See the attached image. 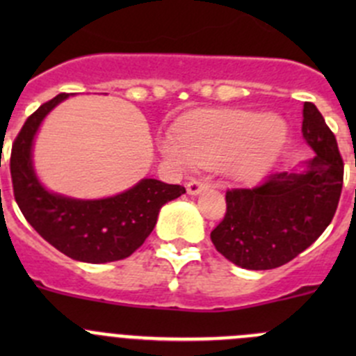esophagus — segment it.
Wrapping results in <instances>:
<instances>
[{
  "mask_svg": "<svg viewBox=\"0 0 356 356\" xmlns=\"http://www.w3.org/2000/svg\"><path fill=\"white\" fill-rule=\"evenodd\" d=\"M207 188H208L207 182L198 181V179H193V181H189L188 184H186V189H188V195H193V196L200 195V193L204 191V189H207Z\"/></svg>",
  "mask_w": 356,
  "mask_h": 356,
  "instance_id": "1",
  "label": "esophagus"
}]
</instances>
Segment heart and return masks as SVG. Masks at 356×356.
<instances>
[{
    "label": "heart",
    "mask_w": 356,
    "mask_h": 356,
    "mask_svg": "<svg viewBox=\"0 0 356 356\" xmlns=\"http://www.w3.org/2000/svg\"><path fill=\"white\" fill-rule=\"evenodd\" d=\"M288 125L279 115L222 111L182 122L167 134L160 149L181 168L217 165L232 177L248 179L267 170L281 153Z\"/></svg>",
    "instance_id": "heart-1"
}]
</instances>
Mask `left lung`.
Here are the masks:
<instances>
[{
    "instance_id": "obj_1",
    "label": "left lung",
    "mask_w": 356,
    "mask_h": 356,
    "mask_svg": "<svg viewBox=\"0 0 356 356\" xmlns=\"http://www.w3.org/2000/svg\"><path fill=\"white\" fill-rule=\"evenodd\" d=\"M301 134L314 158L253 189H229L227 211L210 238L218 253L248 270H270L307 250L331 224L343 188V158L314 103L303 105Z\"/></svg>"
}]
</instances>
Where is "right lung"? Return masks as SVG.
I'll list each match as a JSON object with an SVG mask.
<instances>
[{"label":"right lung","mask_w":356,"mask_h":356,"mask_svg":"<svg viewBox=\"0 0 356 356\" xmlns=\"http://www.w3.org/2000/svg\"><path fill=\"white\" fill-rule=\"evenodd\" d=\"M67 98L63 92L39 106L17 136L10 158L15 201L39 236L72 260H124L152 234L160 208L186 189L156 179H141L127 191L99 200L70 198L46 189L34 170L32 146L46 115Z\"/></svg>","instance_id":"1"}]
</instances>
